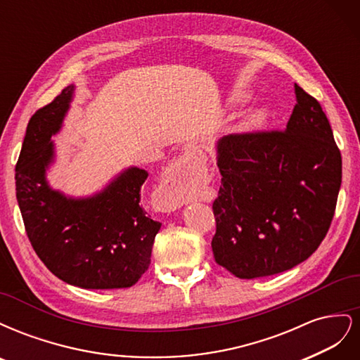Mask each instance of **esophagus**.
<instances>
[{"mask_svg":"<svg viewBox=\"0 0 360 360\" xmlns=\"http://www.w3.org/2000/svg\"><path fill=\"white\" fill-rule=\"evenodd\" d=\"M202 163L198 151L189 150L174 165L158 189V204L163 212H174L186 202L183 197L184 186L202 176Z\"/></svg>","mask_w":360,"mask_h":360,"instance_id":"obj_1","label":"esophagus"}]
</instances>
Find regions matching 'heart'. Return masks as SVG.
<instances>
[{
    "label": "heart",
    "mask_w": 360,
    "mask_h": 360,
    "mask_svg": "<svg viewBox=\"0 0 360 360\" xmlns=\"http://www.w3.org/2000/svg\"><path fill=\"white\" fill-rule=\"evenodd\" d=\"M263 120H264V111L263 110H255V111L250 112L248 123L249 124H259L261 122H263Z\"/></svg>",
    "instance_id": "1"
}]
</instances>
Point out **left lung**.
<instances>
[{"label":"left lung","instance_id":"left-lung-1","mask_svg":"<svg viewBox=\"0 0 360 360\" xmlns=\"http://www.w3.org/2000/svg\"><path fill=\"white\" fill-rule=\"evenodd\" d=\"M285 130L217 141L214 261L240 279L281 274L309 258L329 231L342 159L321 105L294 84Z\"/></svg>","mask_w":360,"mask_h":360}]
</instances>
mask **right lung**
<instances>
[{
    "instance_id": "add662e5",
    "label": "right lung",
    "mask_w": 360,
    "mask_h": 360,
    "mask_svg": "<svg viewBox=\"0 0 360 360\" xmlns=\"http://www.w3.org/2000/svg\"><path fill=\"white\" fill-rule=\"evenodd\" d=\"M75 85L30 118L16 163V198L27 236L53 275L86 290L127 288L150 266L160 222L146 216L141 186L146 169L130 167L86 198L53 191L46 169L53 162L51 136L61 129Z\"/></svg>"
}]
</instances>
